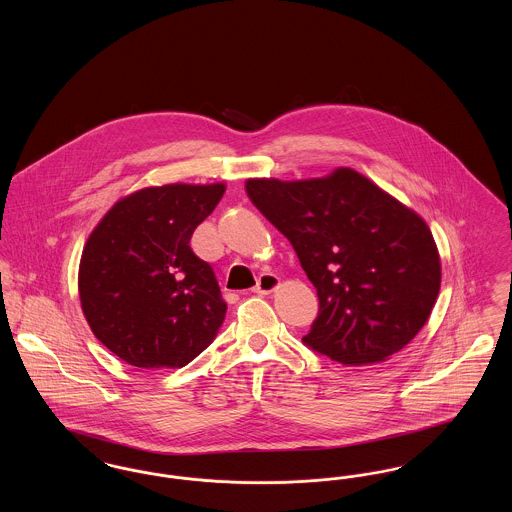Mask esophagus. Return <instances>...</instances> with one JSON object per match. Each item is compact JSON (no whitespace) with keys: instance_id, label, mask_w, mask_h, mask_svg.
<instances>
[{"instance_id":"esophagus-1","label":"esophagus","mask_w":512,"mask_h":512,"mask_svg":"<svg viewBox=\"0 0 512 512\" xmlns=\"http://www.w3.org/2000/svg\"><path fill=\"white\" fill-rule=\"evenodd\" d=\"M280 286V278L276 274H261L257 280V286L253 288V293L257 295H268L274 292Z\"/></svg>"}]
</instances>
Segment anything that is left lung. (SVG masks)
<instances>
[{
	"label": "left lung",
	"mask_w": 512,
	"mask_h": 512,
	"mask_svg": "<svg viewBox=\"0 0 512 512\" xmlns=\"http://www.w3.org/2000/svg\"><path fill=\"white\" fill-rule=\"evenodd\" d=\"M245 190L317 288L305 345L341 365H370L420 332L438 299L441 265L414 211L353 169L295 182L249 178Z\"/></svg>",
	"instance_id": "1"
}]
</instances>
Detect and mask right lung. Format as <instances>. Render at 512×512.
I'll list each match as a JSON object with an SVG mask.
<instances>
[{
    "mask_svg": "<svg viewBox=\"0 0 512 512\" xmlns=\"http://www.w3.org/2000/svg\"><path fill=\"white\" fill-rule=\"evenodd\" d=\"M224 184H167L117 201L84 245L78 293L94 336L128 365L182 368L217 338L226 303L190 240Z\"/></svg>",
    "mask_w": 512,
    "mask_h": 512,
    "instance_id": "obj_1",
    "label": "right lung"
}]
</instances>
